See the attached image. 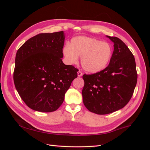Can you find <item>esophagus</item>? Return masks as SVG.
I'll return each instance as SVG.
<instances>
[{
    "instance_id": "34e87169",
    "label": "esophagus",
    "mask_w": 150,
    "mask_h": 150,
    "mask_svg": "<svg viewBox=\"0 0 150 150\" xmlns=\"http://www.w3.org/2000/svg\"><path fill=\"white\" fill-rule=\"evenodd\" d=\"M83 76V73L80 71H79L78 72V77H81V76Z\"/></svg>"
}]
</instances>
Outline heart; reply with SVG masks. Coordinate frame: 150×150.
<instances>
[{
	"label": "heart",
	"mask_w": 150,
	"mask_h": 150,
	"mask_svg": "<svg viewBox=\"0 0 150 150\" xmlns=\"http://www.w3.org/2000/svg\"><path fill=\"white\" fill-rule=\"evenodd\" d=\"M66 61L74 64L81 57V64L89 73L100 72L110 63L112 48L108 42L86 36H77L72 38L69 45H66L62 49Z\"/></svg>",
	"instance_id": "heart-1"
}]
</instances>
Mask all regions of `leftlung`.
<instances>
[{"mask_svg":"<svg viewBox=\"0 0 150 150\" xmlns=\"http://www.w3.org/2000/svg\"><path fill=\"white\" fill-rule=\"evenodd\" d=\"M114 43L110 64L100 72L84 74L83 103L88 110L98 115H106L125 107L133 96L137 83L133 54L116 37L106 35Z\"/></svg>","mask_w":150,"mask_h":150,"instance_id":"left-lung-1","label":"left lung"}]
</instances>
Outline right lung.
I'll return each instance as SVG.
<instances>
[{"label":"right lung","instance_id":"right-lung-1","mask_svg":"<svg viewBox=\"0 0 150 150\" xmlns=\"http://www.w3.org/2000/svg\"><path fill=\"white\" fill-rule=\"evenodd\" d=\"M63 31L31 38L18 49L13 81L22 100L32 110L52 112L61 106L78 69L62 61Z\"/></svg>","mask_w":150,"mask_h":150}]
</instances>
